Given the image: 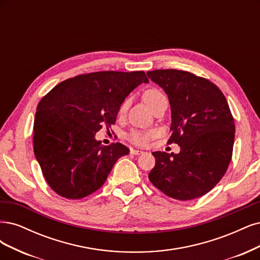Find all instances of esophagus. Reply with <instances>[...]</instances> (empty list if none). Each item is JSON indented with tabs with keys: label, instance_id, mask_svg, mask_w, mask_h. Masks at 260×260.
Wrapping results in <instances>:
<instances>
[{
	"label": "esophagus",
	"instance_id": "esophagus-1",
	"mask_svg": "<svg viewBox=\"0 0 260 260\" xmlns=\"http://www.w3.org/2000/svg\"><path fill=\"white\" fill-rule=\"evenodd\" d=\"M131 153H132V154H135V155H139V154H141V153H144V151H141V150H139V149H134V148H132V149H131Z\"/></svg>",
	"mask_w": 260,
	"mask_h": 260
}]
</instances>
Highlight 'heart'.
<instances>
[{"mask_svg":"<svg viewBox=\"0 0 260 260\" xmlns=\"http://www.w3.org/2000/svg\"><path fill=\"white\" fill-rule=\"evenodd\" d=\"M165 95L162 93L160 89L157 88H149L144 91L142 94V98H144L145 103L149 106V108L153 109V107L158 103V100L164 98ZM128 106V99H125L121 104L119 108V115H122ZM155 136L154 131H141V129H132L129 133L126 134V139L132 142V144L136 146H145L146 144L151 140Z\"/></svg>","mask_w":260,"mask_h":260,"instance_id":"b5f03b06","label":"heart"}]
</instances>
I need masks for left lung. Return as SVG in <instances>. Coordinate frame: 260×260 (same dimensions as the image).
Wrapping results in <instances>:
<instances>
[{
    "label": "left lung",
    "mask_w": 260,
    "mask_h": 260,
    "mask_svg": "<svg viewBox=\"0 0 260 260\" xmlns=\"http://www.w3.org/2000/svg\"><path fill=\"white\" fill-rule=\"evenodd\" d=\"M169 96L172 135L177 154L156 151L149 180L167 197L189 201L206 194L228 170L234 120L222 91L205 78L182 70L148 71Z\"/></svg>",
    "instance_id": "1"
}]
</instances>
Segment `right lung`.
<instances>
[{
    "mask_svg": "<svg viewBox=\"0 0 260 260\" xmlns=\"http://www.w3.org/2000/svg\"><path fill=\"white\" fill-rule=\"evenodd\" d=\"M149 80L144 71H99L62 81L38 105L33 149L48 186L58 196L79 200L97 191L129 149L103 146L95 134L115 123L131 91Z\"/></svg>",
    "mask_w": 260,
    "mask_h": 260,
    "instance_id": "obj_1",
    "label": "right lung"
}]
</instances>
